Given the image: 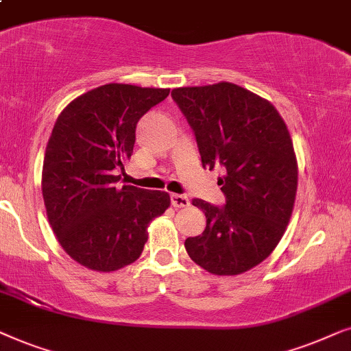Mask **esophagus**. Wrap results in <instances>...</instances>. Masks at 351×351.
<instances>
[{"label":"esophagus","instance_id":"obj_1","mask_svg":"<svg viewBox=\"0 0 351 351\" xmlns=\"http://www.w3.org/2000/svg\"><path fill=\"white\" fill-rule=\"evenodd\" d=\"M170 200H171V205L176 208H184V207H189V199L186 197L183 194H170Z\"/></svg>","mask_w":351,"mask_h":351}]
</instances>
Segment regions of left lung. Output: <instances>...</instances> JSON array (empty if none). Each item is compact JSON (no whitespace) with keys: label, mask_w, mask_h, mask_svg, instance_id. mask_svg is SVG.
Instances as JSON below:
<instances>
[{"label":"left lung","mask_w":351,"mask_h":351,"mask_svg":"<svg viewBox=\"0 0 351 351\" xmlns=\"http://www.w3.org/2000/svg\"><path fill=\"white\" fill-rule=\"evenodd\" d=\"M195 134L202 167H221L218 180L226 204L202 199L207 226L184 242L193 261L208 273L232 276L249 271L276 249L297 194V158L274 106L234 83L171 91Z\"/></svg>","instance_id":"1"}]
</instances>
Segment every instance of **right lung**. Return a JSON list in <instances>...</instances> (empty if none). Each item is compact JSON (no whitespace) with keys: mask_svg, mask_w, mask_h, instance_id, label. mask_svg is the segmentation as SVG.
Instances as JSON below:
<instances>
[{"mask_svg":"<svg viewBox=\"0 0 351 351\" xmlns=\"http://www.w3.org/2000/svg\"><path fill=\"white\" fill-rule=\"evenodd\" d=\"M168 93L109 83L78 96L56 120L41 176L46 215L62 249L86 268L109 273L138 260L149 223L170 207L162 191L115 188L139 119Z\"/></svg>","mask_w":351,"mask_h":351,"instance_id":"right-lung-1","label":"right lung"}]
</instances>
